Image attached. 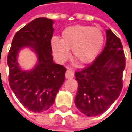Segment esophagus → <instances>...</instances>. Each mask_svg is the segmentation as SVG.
Returning <instances> with one entry per match:
<instances>
[{
  "label": "esophagus",
  "instance_id": "obj_1",
  "mask_svg": "<svg viewBox=\"0 0 132 132\" xmlns=\"http://www.w3.org/2000/svg\"><path fill=\"white\" fill-rule=\"evenodd\" d=\"M74 77V72L73 70L70 68H68L66 72V78H72Z\"/></svg>",
  "mask_w": 132,
  "mask_h": 132
}]
</instances>
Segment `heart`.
I'll list each match as a JSON object with an SVG mask.
<instances>
[{
  "label": "heart",
  "mask_w": 132,
  "mask_h": 132,
  "mask_svg": "<svg viewBox=\"0 0 132 132\" xmlns=\"http://www.w3.org/2000/svg\"><path fill=\"white\" fill-rule=\"evenodd\" d=\"M105 36L102 31L96 27L76 25L66 28L61 39L53 37L51 46L54 59L59 63H64L70 56L69 49L81 63L93 62L102 49Z\"/></svg>",
  "instance_id": "b5f03b06"
}]
</instances>
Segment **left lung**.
<instances>
[{"label":"left lung","mask_w":132,"mask_h":132,"mask_svg":"<svg viewBox=\"0 0 132 132\" xmlns=\"http://www.w3.org/2000/svg\"><path fill=\"white\" fill-rule=\"evenodd\" d=\"M102 53L85 69L75 72L78 83L77 108L88 117L101 114L119 97L123 86L126 58L120 39L109 29Z\"/></svg>","instance_id":"1"}]
</instances>
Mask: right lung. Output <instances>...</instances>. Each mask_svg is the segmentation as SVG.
<instances>
[{
    "label": "right lung",
    "instance_id": "obj_1",
    "mask_svg": "<svg viewBox=\"0 0 132 132\" xmlns=\"http://www.w3.org/2000/svg\"><path fill=\"white\" fill-rule=\"evenodd\" d=\"M52 24V20L42 17L22 27L14 36L7 57L10 86L22 105L35 113L52 106L65 81L66 69L53 62ZM25 46L33 47L38 57L37 65L29 72L21 70L17 63L18 51Z\"/></svg>",
    "mask_w": 132,
    "mask_h": 132
}]
</instances>
